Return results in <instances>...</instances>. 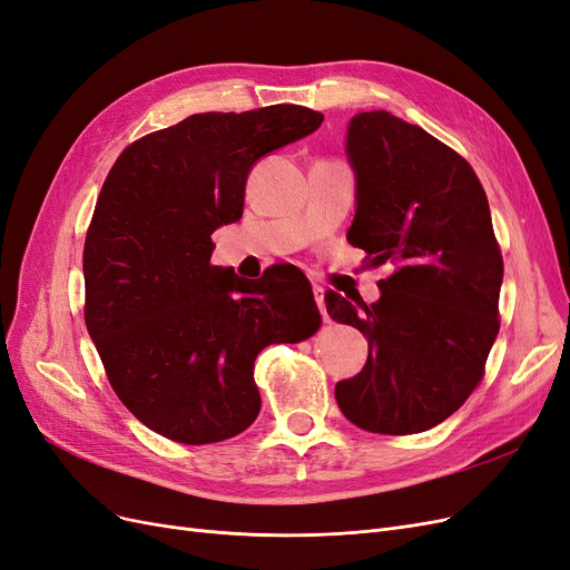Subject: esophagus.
<instances>
[{"mask_svg": "<svg viewBox=\"0 0 570 570\" xmlns=\"http://www.w3.org/2000/svg\"><path fill=\"white\" fill-rule=\"evenodd\" d=\"M323 297H325V289L321 285H314V299L321 308V316H323V321H331V316H327V312H325V299Z\"/></svg>", "mask_w": 570, "mask_h": 570, "instance_id": "esophagus-1", "label": "esophagus"}]
</instances>
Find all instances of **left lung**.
Here are the masks:
<instances>
[{
	"instance_id": "obj_1",
	"label": "left lung",
	"mask_w": 570,
	"mask_h": 570,
	"mask_svg": "<svg viewBox=\"0 0 570 570\" xmlns=\"http://www.w3.org/2000/svg\"><path fill=\"white\" fill-rule=\"evenodd\" d=\"M356 214L347 239L392 273L356 308L327 292L333 321L368 340L366 366L335 385L354 425L413 435L450 419L485 375L499 333L502 249L475 170L438 137L387 111L347 130Z\"/></svg>"
}]
</instances>
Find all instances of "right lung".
<instances>
[{"label":"right lung","instance_id":"add662e5","mask_svg":"<svg viewBox=\"0 0 570 570\" xmlns=\"http://www.w3.org/2000/svg\"><path fill=\"white\" fill-rule=\"evenodd\" d=\"M321 124L297 105L195 114L111 166L85 235V323L118 400L154 433L239 435L262 409L258 352L318 331L302 273L237 278L212 264V233L243 216L252 166Z\"/></svg>","mask_w":570,"mask_h":570}]
</instances>
